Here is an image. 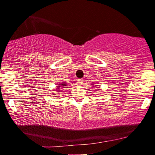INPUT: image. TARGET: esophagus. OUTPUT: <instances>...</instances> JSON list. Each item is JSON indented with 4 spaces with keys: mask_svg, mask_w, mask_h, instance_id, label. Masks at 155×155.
Listing matches in <instances>:
<instances>
[{
    "mask_svg": "<svg viewBox=\"0 0 155 155\" xmlns=\"http://www.w3.org/2000/svg\"><path fill=\"white\" fill-rule=\"evenodd\" d=\"M83 81H84V80H83V79H78V80H77L78 84H81V85H82V84H83Z\"/></svg>",
    "mask_w": 155,
    "mask_h": 155,
    "instance_id": "34e87169",
    "label": "esophagus"
}]
</instances>
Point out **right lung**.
Instances as JSON below:
<instances>
[{
	"mask_svg": "<svg viewBox=\"0 0 155 155\" xmlns=\"http://www.w3.org/2000/svg\"><path fill=\"white\" fill-rule=\"evenodd\" d=\"M61 85H62L61 86H64V85H66V84H61ZM57 91H60V90H57Z\"/></svg>",
	"mask_w": 155,
	"mask_h": 155,
	"instance_id": "right-lung-1",
	"label": "right lung"
}]
</instances>
